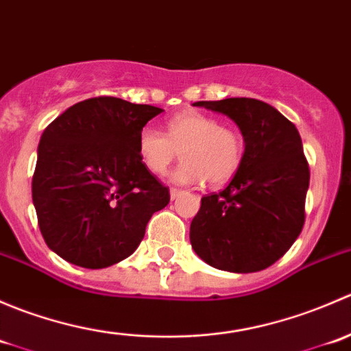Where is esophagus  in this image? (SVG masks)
<instances>
[{
    "label": "esophagus",
    "instance_id": "34e87169",
    "mask_svg": "<svg viewBox=\"0 0 351 351\" xmlns=\"http://www.w3.org/2000/svg\"><path fill=\"white\" fill-rule=\"evenodd\" d=\"M182 193H183V190H180V189H171V190H169V197H171V200L178 198L180 195H182Z\"/></svg>",
    "mask_w": 351,
    "mask_h": 351
}]
</instances>
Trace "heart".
Wrapping results in <instances>:
<instances>
[{"mask_svg":"<svg viewBox=\"0 0 351 351\" xmlns=\"http://www.w3.org/2000/svg\"><path fill=\"white\" fill-rule=\"evenodd\" d=\"M137 153L154 175H162L182 153L183 162L173 173V182L195 185L228 183L241 168L244 143L238 130L219 125L205 113L186 112L166 123V134L143 127L137 137Z\"/></svg>","mask_w":351,"mask_h":351,"instance_id":"1","label":"heart"}]
</instances>
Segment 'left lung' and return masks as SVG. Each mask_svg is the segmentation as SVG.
<instances>
[{"instance_id":"obj_1","label":"left lung","mask_w":351,"mask_h":351,"mask_svg":"<svg viewBox=\"0 0 351 351\" xmlns=\"http://www.w3.org/2000/svg\"><path fill=\"white\" fill-rule=\"evenodd\" d=\"M231 117L244 137L241 168L222 192L202 197L190 243L205 263L234 274L280 260L306 221L309 165L299 130L277 108L254 98L197 101Z\"/></svg>"}]
</instances>
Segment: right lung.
I'll use <instances>...</instances> for the list:
<instances>
[{
	"instance_id": "1",
	"label": "right lung",
	"mask_w": 351,
	"mask_h": 351,
	"mask_svg": "<svg viewBox=\"0 0 351 351\" xmlns=\"http://www.w3.org/2000/svg\"><path fill=\"white\" fill-rule=\"evenodd\" d=\"M161 112L97 97L45 127L32 198L44 241L62 260L91 270L125 260L168 205L169 189L137 153L141 129Z\"/></svg>"
}]
</instances>
